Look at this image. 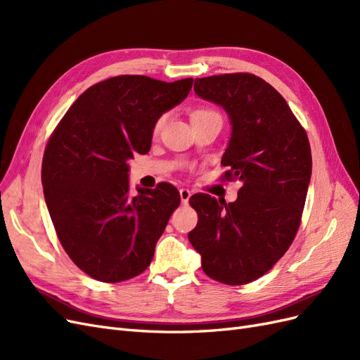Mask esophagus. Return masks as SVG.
<instances>
[{"label":"esophagus","mask_w":360,"mask_h":360,"mask_svg":"<svg viewBox=\"0 0 360 360\" xmlns=\"http://www.w3.org/2000/svg\"><path fill=\"white\" fill-rule=\"evenodd\" d=\"M191 197H192V191H189V189H186V188L180 189V200H181L183 204H188V201H189Z\"/></svg>","instance_id":"1"}]
</instances>
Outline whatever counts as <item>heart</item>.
<instances>
[{
	"label": "heart",
	"mask_w": 360,
	"mask_h": 360,
	"mask_svg": "<svg viewBox=\"0 0 360 360\" xmlns=\"http://www.w3.org/2000/svg\"><path fill=\"white\" fill-rule=\"evenodd\" d=\"M209 112H213V111H210V110H198V111H195V112H193V115H192V117L202 115V114H209ZM163 122H165V117H160V118L158 120V122H156L155 129H156V130H159V129H160V126L163 124Z\"/></svg>",
	"instance_id": "heart-1"
}]
</instances>
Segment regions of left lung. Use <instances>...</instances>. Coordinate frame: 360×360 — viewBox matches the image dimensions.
<instances>
[{"instance_id": "1", "label": "left lung", "mask_w": 360, "mask_h": 360, "mask_svg": "<svg viewBox=\"0 0 360 360\" xmlns=\"http://www.w3.org/2000/svg\"><path fill=\"white\" fill-rule=\"evenodd\" d=\"M193 90L230 120L221 163L242 188L228 204L191 197L198 224L188 237L207 276L243 285L274 267L299 230L312 172L309 141L284 97L255 75L197 78Z\"/></svg>"}]
</instances>
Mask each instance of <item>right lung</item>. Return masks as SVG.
Instances as JSON below:
<instances>
[{
  "instance_id": "add662e5",
  "label": "right lung",
  "mask_w": 360,
  "mask_h": 360,
  "mask_svg": "<svg viewBox=\"0 0 360 360\" xmlns=\"http://www.w3.org/2000/svg\"><path fill=\"white\" fill-rule=\"evenodd\" d=\"M192 82L115 76L86 89L52 134L41 163L48 212L64 250L93 279L126 281L153 259L180 195L160 183L132 197L127 160L148 153L156 122Z\"/></svg>"
}]
</instances>
